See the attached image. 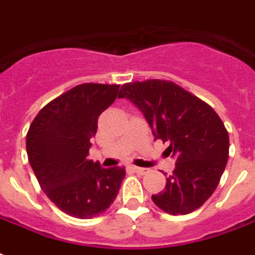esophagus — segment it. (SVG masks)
I'll use <instances>...</instances> for the list:
<instances>
[{
	"mask_svg": "<svg viewBox=\"0 0 255 255\" xmlns=\"http://www.w3.org/2000/svg\"><path fill=\"white\" fill-rule=\"evenodd\" d=\"M132 170L138 173V174H145L148 169H144V167H138V166H132Z\"/></svg>",
	"mask_w": 255,
	"mask_h": 255,
	"instance_id": "obj_1",
	"label": "esophagus"
}]
</instances>
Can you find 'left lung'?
I'll use <instances>...</instances> for the list:
<instances>
[{"mask_svg":"<svg viewBox=\"0 0 255 255\" xmlns=\"http://www.w3.org/2000/svg\"><path fill=\"white\" fill-rule=\"evenodd\" d=\"M118 98L129 99L152 128L154 140L175 158L165 190L152 195L170 215H187L216 190L227 166L229 136L215 110L171 81H134L122 86Z\"/></svg>","mask_w":255,"mask_h":255,"instance_id":"1","label":"left lung"}]
</instances>
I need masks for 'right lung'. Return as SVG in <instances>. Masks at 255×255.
<instances>
[{
    "instance_id": "1",
    "label": "right lung",
    "mask_w": 255,
    "mask_h": 255,
    "mask_svg": "<svg viewBox=\"0 0 255 255\" xmlns=\"http://www.w3.org/2000/svg\"><path fill=\"white\" fill-rule=\"evenodd\" d=\"M119 85L74 86L39 111L26 136L28 162L57 208L77 219L103 214L115 200L124 167L88 160L99 115L117 99Z\"/></svg>"
}]
</instances>
